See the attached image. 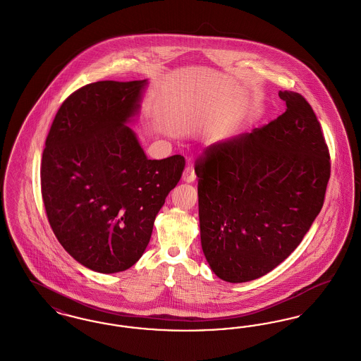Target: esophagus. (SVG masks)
<instances>
[{
    "mask_svg": "<svg viewBox=\"0 0 361 361\" xmlns=\"http://www.w3.org/2000/svg\"><path fill=\"white\" fill-rule=\"evenodd\" d=\"M195 178H196L195 168H193V165H188V166L185 168L184 173H183V180H184L185 183H193Z\"/></svg>",
    "mask_w": 361,
    "mask_h": 361,
    "instance_id": "1",
    "label": "esophagus"
}]
</instances>
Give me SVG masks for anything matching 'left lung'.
Returning <instances> with one entry per match:
<instances>
[{
	"mask_svg": "<svg viewBox=\"0 0 361 361\" xmlns=\"http://www.w3.org/2000/svg\"><path fill=\"white\" fill-rule=\"evenodd\" d=\"M276 121L211 145L196 165L202 249L228 283L267 275L291 255L324 206L330 155L306 99L280 90Z\"/></svg>",
	"mask_w": 361,
	"mask_h": 361,
	"instance_id": "1",
	"label": "left lung"
}]
</instances>
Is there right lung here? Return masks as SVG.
I'll use <instances>...</instances> for the list:
<instances>
[{"label":"right lung","mask_w":361,"mask_h":361,"mask_svg":"<svg viewBox=\"0 0 361 361\" xmlns=\"http://www.w3.org/2000/svg\"><path fill=\"white\" fill-rule=\"evenodd\" d=\"M146 86H82L61 105L46 139L40 180L49 222L70 256L94 272H121L142 257L185 166L180 154L149 159L128 126Z\"/></svg>","instance_id":"obj_1"}]
</instances>
